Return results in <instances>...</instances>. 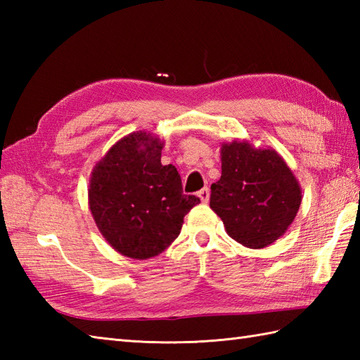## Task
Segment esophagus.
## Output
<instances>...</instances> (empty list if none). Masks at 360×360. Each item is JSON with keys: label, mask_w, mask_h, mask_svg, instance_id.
Returning a JSON list of instances; mask_svg holds the SVG:
<instances>
[{"label": "esophagus", "mask_w": 360, "mask_h": 360, "mask_svg": "<svg viewBox=\"0 0 360 360\" xmlns=\"http://www.w3.org/2000/svg\"><path fill=\"white\" fill-rule=\"evenodd\" d=\"M198 196H200V200H201L202 202H209L210 190H209L207 187H204V188H201V190H200V192H198Z\"/></svg>", "instance_id": "1"}]
</instances>
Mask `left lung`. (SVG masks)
I'll return each instance as SVG.
<instances>
[{
    "mask_svg": "<svg viewBox=\"0 0 360 360\" xmlns=\"http://www.w3.org/2000/svg\"><path fill=\"white\" fill-rule=\"evenodd\" d=\"M210 188V209L227 235L250 249L285 235L302 204V187L285 159L246 141L221 145V178Z\"/></svg>",
    "mask_w": 360,
    "mask_h": 360,
    "instance_id": "1",
    "label": "left lung"
}]
</instances>
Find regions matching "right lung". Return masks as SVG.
<instances>
[{
	"label": "right lung",
	"mask_w": 360,
	"mask_h": 360,
	"mask_svg": "<svg viewBox=\"0 0 360 360\" xmlns=\"http://www.w3.org/2000/svg\"><path fill=\"white\" fill-rule=\"evenodd\" d=\"M164 141L124 136L94 165L88 204L96 226L119 254L147 259L170 246L200 198L184 195L174 165L160 164Z\"/></svg>",
	"instance_id": "obj_1"
}]
</instances>
